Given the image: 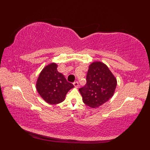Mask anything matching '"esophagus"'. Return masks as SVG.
Returning a JSON list of instances; mask_svg holds the SVG:
<instances>
[{
  "label": "esophagus",
  "instance_id": "obj_1",
  "mask_svg": "<svg viewBox=\"0 0 150 150\" xmlns=\"http://www.w3.org/2000/svg\"><path fill=\"white\" fill-rule=\"evenodd\" d=\"M73 85H74V86L77 88L79 87V82L77 81H75L73 82Z\"/></svg>",
  "mask_w": 150,
  "mask_h": 150
}]
</instances>
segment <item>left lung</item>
<instances>
[{
    "label": "left lung",
    "mask_w": 150,
    "mask_h": 150,
    "mask_svg": "<svg viewBox=\"0 0 150 150\" xmlns=\"http://www.w3.org/2000/svg\"><path fill=\"white\" fill-rule=\"evenodd\" d=\"M117 84V79L108 67L103 62L96 61L89 66L86 84L79 90L83 103L96 108L112 97Z\"/></svg>",
    "instance_id": "obj_1"
}]
</instances>
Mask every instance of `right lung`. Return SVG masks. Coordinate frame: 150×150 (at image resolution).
<instances>
[{
    "label": "right lung",
    "instance_id": "1",
    "mask_svg": "<svg viewBox=\"0 0 150 150\" xmlns=\"http://www.w3.org/2000/svg\"><path fill=\"white\" fill-rule=\"evenodd\" d=\"M56 63H51L41 71L37 79L36 88L40 97L50 104H57L64 100L66 93L74 87L57 71Z\"/></svg>",
    "mask_w": 150,
    "mask_h": 150
}]
</instances>
